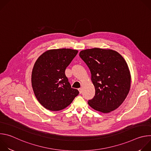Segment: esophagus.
I'll return each instance as SVG.
<instances>
[{"label":"esophagus","mask_w":151,"mask_h":151,"mask_svg":"<svg viewBox=\"0 0 151 151\" xmlns=\"http://www.w3.org/2000/svg\"><path fill=\"white\" fill-rule=\"evenodd\" d=\"M78 90H79V93H80V94H81V93H82V88H79V89H78Z\"/></svg>","instance_id":"obj_1"}]
</instances>
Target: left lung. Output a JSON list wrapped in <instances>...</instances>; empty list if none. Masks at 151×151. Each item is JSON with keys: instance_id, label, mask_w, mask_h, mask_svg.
I'll list each match as a JSON object with an SVG mask.
<instances>
[{"instance_id": "1", "label": "left lung", "mask_w": 151, "mask_h": 151, "mask_svg": "<svg viewBox=\"0 0 151 151\" xmlns=\"http://www.w3.org/2000/svg\"><path fill=\"white\" fill-rule=\"evenodd\" d=\"M79 56L90 69L95 96L88 104L96 111L109 113L127 97L131 85L127 63L118 52L94 48L82 50Z\"/></svg>"}]
</instances>
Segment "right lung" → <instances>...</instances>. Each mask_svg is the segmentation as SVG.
Here are the masks:
<instances>
[{
	"instance_id": "add662e5",
	"label": "right lung",
	"mask_w": 151,
	"mask_h": 151,
	"mask_svg": "<svg viewBox=\"0 0 151 151\" xmlns=\"http://www.w3.org/2000/svg\"><path fill=\"white\" fill-rule=\"evenodd\" d=\"M78 51L69 48L50 50L36 61L32 73V85L38 101L45 109L61 111L79 94L72 88L65 70Z\"/></svg>"
}]
</instances>
